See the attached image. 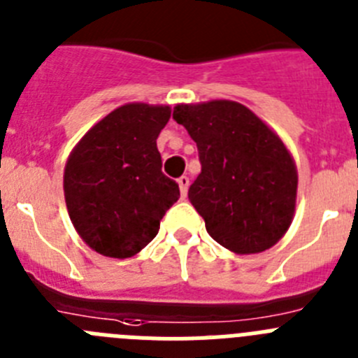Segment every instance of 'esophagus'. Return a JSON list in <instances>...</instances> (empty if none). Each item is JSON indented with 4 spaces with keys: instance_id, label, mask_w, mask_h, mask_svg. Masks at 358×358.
I'll return each mask as SVG.
<instances>
[{
    "instance_id": "34e87169",
    "label": "esophagus",
    "mask_w": 358,
    "mask_h": 358,
    "mask_svg": "<svg viewBox=\"0 0 358 358\" xmlns=\"http://www.w3.org/2000/svg\"><path fill=\"white\" fill-rule=\"evenodd\" d=\"M178 185H180V192H182V198H185L187 191H189V178H187V176H180Z\"/></svg>"
}]
</instances>
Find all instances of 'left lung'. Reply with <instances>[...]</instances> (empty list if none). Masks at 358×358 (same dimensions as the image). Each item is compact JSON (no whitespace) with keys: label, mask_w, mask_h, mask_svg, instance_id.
<instances>
[{"label":"left lung","mask_w":358,"mask_h":358,"mask_svg":"<svg viewBox=\"0 0 358 358\" xmlns=\"http://www.w3.org/2000/svg\"><path fill=\"white\" fill-rule=\"evenodd\" d=\"M173 119L198 146L189 199L212 239L250 255L275 246L294 217L298 171L278 135L237 101L176 105Z\"/></svg>","instance_id":"8db88e82"}]
</instances>
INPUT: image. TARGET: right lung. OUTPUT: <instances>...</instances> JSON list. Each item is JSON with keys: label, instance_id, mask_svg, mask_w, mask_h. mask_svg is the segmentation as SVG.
Wrapping results in <instances>:
<instances>
[{"label": "right lung", "instance_id": "1", "mask_svg": "<svg viewBox=\"0 0 358 358\" xmlns=\"http://www.w3.org/2000/svg\"><path fill=\"white\" fill-rule=\"evenodd\" d=\"M169 117L166 105L128 103L105 115L71 151L64 169L67 212L99 255L139 253L180 198L178 183L162 173L157 150Z\"/></svg>", "mask_w": 358, "mask_h": 358}]
</instances>
